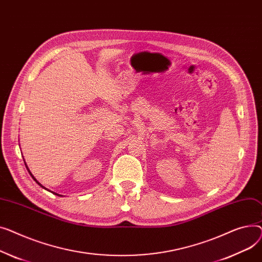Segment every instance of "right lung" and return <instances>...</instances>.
Instances as JSON below:
<instances>
[{
    "mask_svg": "<svg viewBox=\"0 0 262 262\" xmlns=\"http://www.w3.org/2000/svg\"><path fill=\"white\" fill-rule=\"evenodd\" d=\"M25 166H26V164H25ZM26 168H27V167H26ZM28 172H29V173H30V171H28ZM30 176H32V178H33V179H34V180H35V181H36V183H38V184H39V185H40V186H41V187H43V186H42V185H41V184H40V183H39V182H38V181H37V180H36V179H35V177H34V176H33V174H32V173H30ZM43 188H44V187H43ZM56 194H57V193H56ZM58 195H59V194H58Z\"/></svg>",
    "mask_w": 262,
    "mask_h": 262,
    "instance_id": "add662e5",
    "label": "right lung"
}]
</instances>
